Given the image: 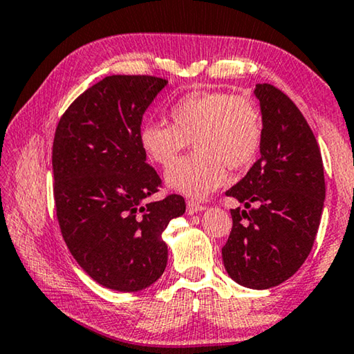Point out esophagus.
I'll list each match as a JSON object with an SVG mask.
<instances>
[{
	"label": "esophagus",
	"mask_w": 354,
	"mask_h": 354,
	"mask_svg": "<svg viewBox=\"0 0 354 354\" xmlns=\"http://www.w3.org/2000/svg\"><path fill=\"white\" fill-rule=\"evenodd\" d=\"M203 209H205L203 205L194 202V200H189V202H187V214L200 213V211H203Z\"/></svg>",
	"instance_id": "esophagus-1"
}]
</instances>
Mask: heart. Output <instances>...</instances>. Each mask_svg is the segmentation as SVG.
<instances>
[{"instance_id": "obj_1", "label": "heart", "mask_w": 354, "mask_h": 354, "mask_svg": "<svg viewBox=\"0 0 354 354\" xmlns=\"http://www.w3.org/2000/svg\"><path fill=\"white\" fill-rule=\"evenodd\" d=\"M173 124L146 122L141 149L162 168H170L191 140L198 149L167 173V184L186 197L202 200L227 181L225 165L239 170L252 163L261 149L263 124L251 98L227 92L195 91L170 108Z\"/></svg>"}]
</instances>
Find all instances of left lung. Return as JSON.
<instances>
[{
  "label": "left lung",
  "mask_w": 354,
  "mask_h": 354,
  "mask_svg": "<svg viewBox=\"0 0 354 354\" xmlns=\"http://www.w3.org/2000/svg\"><path fill=\"white\" fill-rule=\"evenodd\" d=\"M263 135L261 159L225 195L245 205L230 209L223 248L229 277L268 289L291 278L312 251L326 198L319 146L292 100L272 84H257Z\"/></svg>",
  "instance_id": "8db88e82"
}]
</instances>
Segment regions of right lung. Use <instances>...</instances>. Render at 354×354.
<instances>
[{
  "label": "right lung",
  "mask_w": 354,
  "mask_h": 354,
  "mask_svg": "<svg viewBox=\"0 0 354 354\" xmlns=\"http://www.w3.org/2000/svg\"><path fill=\"white\" fill-rule=\"evenodd\" d=\"M167 79L104 77L70 104L52 147L54 198L63 240L88 277L120 292L162 277L168 250L162 232L184 214L171 194L145 203L160 178L140 146L141 120Z\"/></svg>",
  "instance_id": "right-lung-1"
}]
</instances>
